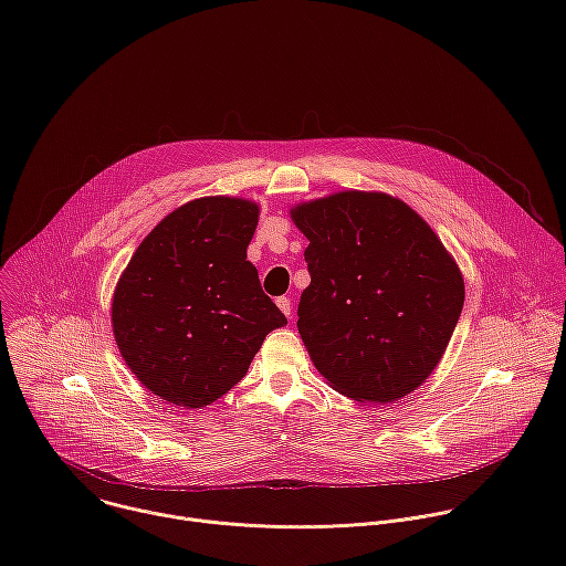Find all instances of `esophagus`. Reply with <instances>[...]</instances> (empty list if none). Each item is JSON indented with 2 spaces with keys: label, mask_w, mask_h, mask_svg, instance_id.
<instances>
[{
  "label": "esophagus",
  "mask_w": 566,
  "mask_h": 566,
  "mask_svg": "<svg viewBox=\"0 0 566 566\" xmlns=\"http://www.w3.org/2000/svg\"><path fill=\"white\" fill-rule=\"evenodd\" d=\"M277 306L282 308V313H284L286 317H293V302H291L289 297H284V295L277 297Z\"/></svg>",
  "instance_id": "1"
}]
</instances>
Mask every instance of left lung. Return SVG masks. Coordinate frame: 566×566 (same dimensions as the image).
<instances>
[{
  "mask_svg": "<svg viewBox=\"0 0 566 566\" xmlns=\"http://www.w3.org/2000/svg\"><path fill=\"white\" fill-rule=\"evenodd\" d=\"M311 284L297 332L313 365L354 400L391 402L439 365L463 280L432 228L380 192H340L291 210Z\"/></svg>",
  "mask_w": 566,
  "mask_h": 566,
  "instance_id": "obj_1",
  "label": "left lung"
}]
</instances>
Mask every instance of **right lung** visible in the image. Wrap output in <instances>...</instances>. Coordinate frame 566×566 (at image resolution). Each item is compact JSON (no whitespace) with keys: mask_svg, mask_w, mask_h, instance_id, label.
<instances>
[{"mask_svg":"<svg viewBox=\"0 0 566 566\" xmlns=\"http://www.w3.org/2000/svg\"><path fill=\"white\" fill-rule=\"evenodd\" d=\"M258 206L206 197L160 221L129 260L112 304L118 349L136 378L181 408H206L247 376L286 325L247 249Z\"/></svg>","mask_w":566,"mask_h":566,"instance_id":"1","label":"right lung"}]
</instances>
